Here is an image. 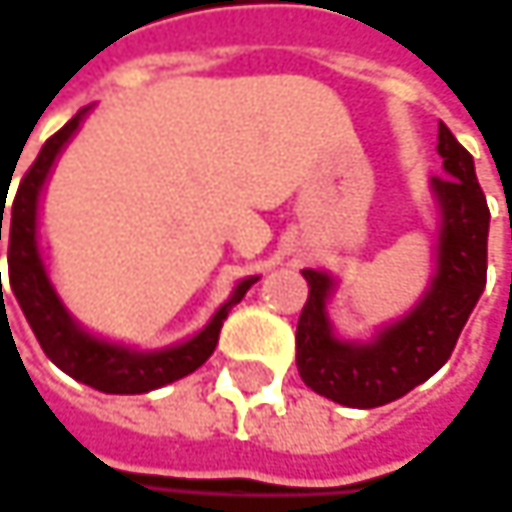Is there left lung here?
Listing matches in <instances>:
<instances>
[{"instance_id": "obj_1", "label": "left lung", "mask_w": 512, "mask_h": 512, "mask_svg": "<svg viewBox=\"0 0 512 512\" xmlns=\"http://www.w3.org/2000/svg\"><path fill=\"white\" fill-rule=\"evenodd\" d=\"M438 155L444 175L429 178L435 207V270L423 296L395 322L380 325L369 340L337 334L328 302L340 279L305 268L308 302L296 322V369L308 389L334 403L374 409L392 403L449 360L461 328L487 285L490 210L475 178L473 155L438 123Z\"/></svg>"}]
</instances>
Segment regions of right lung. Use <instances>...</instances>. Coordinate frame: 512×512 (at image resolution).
<instances>
[{"mask_svg":"<svg viewBox=\"0 0 512 512\" xmlns=\"http://www.w3.org/2000/svg\"><path fill=\"white\" fill-rule=\"evenodd\" d=\"M89 112L91 106L80 109L57 135H51L45 146L39 149L34 167L28 169L25 178L19 181L11 216L5 221L11 291L19 302V308H22V314H25V320L31 325V331L37 334L42 351L48 354V360L57 369L65 371L74 380H80V383H86L91 389H97V392H106V395H143V392L175 383V380L187 377L198 366L207 363V357L216 351L218 334H221V325L227 320L230 308L236 302H242V296L250 291V285L259 282V276L239 279L236 288L218 305L216 314L210 317V322L201 331H195L192 337L167 345V348L146 351L138 345L115 343V340L91 334L89 328H83L74 320L71 311L65 308L63 296L57 294V288L48 276V268H45V259H42L39 201H42V192H45V184L51 178V169L57 164V158L63 155V149L71 143V138L80 132ZM2 213H5V207L0 210V242Z\"/></svg>","mask_w":512,"mask_h":512,"instance_id":"obj_1","label":"right lung"}]
</instances>
